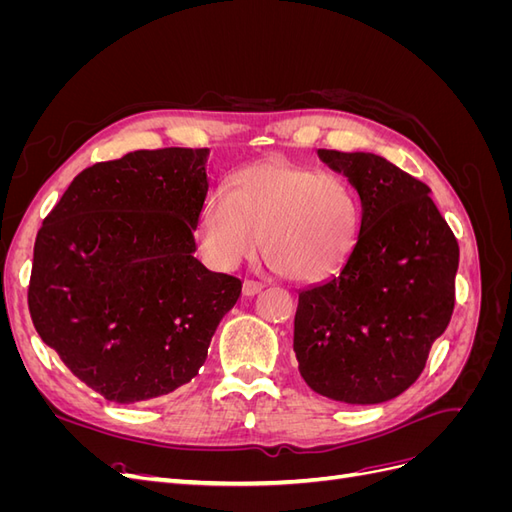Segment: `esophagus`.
<instances>
[{"mask_svg":"<svg viewBox=\"0 0 512 512\" xmlns=\"http://www.w3.org/2000/svg\"><path fill=\"white\" fill-rule=\"evenodd\" d=\"M262 288H265V286H262L260 282H254V280H245L243 282V294H245V297H254V294H258Z\"/></svg>","mask_w":512,"mask_h":512,"instance_id":"1","label":"esophagus"}]
</instances>
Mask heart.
Returning <instances> with one entry per match:
<instances>
[{
    "instance_id": "1",
    "label": "heart",
    "mask_w": 512,
    "mask_h": 512,
    "mask_svg": "<svg viewBox=\"0 0 512 512\" xmlns=\"http://www.w3.org/2000/svg\"><path fill=\"white\" fill-rule=\"evenodd\" d=\"M361 232V205L337 175L284 160L237 170L200 207L198 245L215 269H235L258 252L294 282H322L344 269Z\"/></svg>"
}]
</instances>
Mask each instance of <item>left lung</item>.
Wrapping results in <instances>:
<instances>
[{"label":"left lung","mask_w":512,"mask_h":512,"mask_svg":"<svg viewBox=\"0 0 512 512\" xmlns=\"http://www.w3.org/2000/svg\"><path fill=\"white\" fill-rule=\"evenodd\" d=\"M361 196V232L335 277L299 292L303 380L344 404H382L425 369L455 307L459 245L429 188L376 153L318 149Z\"/></svg>","instance_id":"8db88e82"}]
</instances>
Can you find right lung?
<instances>
[{
	"label": "right lung",
	"instance_id": "1",
	"mask_svg": "<svg viewBox=\"0 0 512 512\" xmlns=\"http://www.w3.org/2000/svg\"><path fill=\"white\" fill-rule=\"evenodd\" d=\"M209 149H141L76 175L34 245L42 342L108 401L173 393L203 367L241 280L194 258Z\"/></svg>",
	"mask_w": 512,
	"mask_h": 512
}]
</instances>
